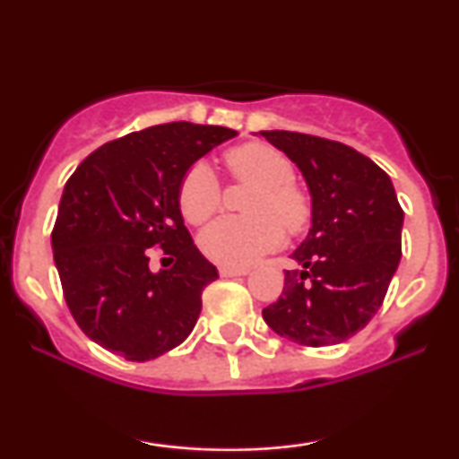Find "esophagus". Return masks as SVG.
<instances>
[{"instance_id": "obj_1", "label": "esophagus", "mask_w": 459, "mask_h": 459, "mask_svg": "<svg viewBox=\"0 0 459 459\" xmlns=\"http://www.w3.org/2000/svg\"><path fill=\"white\" fill-rule=\"evenodd\" d=\"M247 270L246 267H220V276L222 278H235V276H246Z\"/></svg>"}]
</instances>
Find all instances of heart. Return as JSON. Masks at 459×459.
I'll return each instance as SVG.
<instances>
[{"label": "heart", "instance_id": "b5f03b06", "mask_svg": "<svg viewBox=\"0 0 459 459\" xmlns=\"http://www.w3.org/2000/svg\"><path fill=\"white\" fill-rule=\"evenodd\" d=\"M226 166L239 181L255 183L247 198L246 218H222L200 233V250L207 259L226 267H247L263 255L276 250L284 230L299 233L310 220V198L293 183V166L281 151L252 142L226 155ZM222 192L209 163L187 168L178 186V207L192 224L207 222L220 209Z\"/></svg>", "mask_w": 459, "mask_h": 459}]
</instances>
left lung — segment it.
Listing matches in <instances>:
<instances>
[{
	"instance_id": "1",
	"label": "left lung",
	"mask_w": 459,
	"mask_h": 459,
	"mask_svg": "<svg viewBox=\"0 0 459 459\" xmlns=\"http://www.w3.org/2000/svg\"><path fill=\"white\" fill-rule=\"evenodd\" d=\"M298 166L310 192V230L263 319L293 343H343L382 307L402 259L403 212L391 177L351 149L296 131H261Z\"/></svg>"
}]
</instances>
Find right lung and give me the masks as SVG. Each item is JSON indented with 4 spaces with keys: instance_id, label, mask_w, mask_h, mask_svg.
I'll list each match as a JSON object with an SVG mask.
<instances>
[{
    "instance_id": "right-lung-1",
    "label": "right lung",
    "mask_w": 459,
    "mask_h": 459,
    "mask_svg": "<svg viewBox=\"0 0 459 459\" xmlns=\"http://www.w3.org/2000/svg\"><path fill=\"white\" fill-rule=\"evenodd\" d=\"M235 135L213 125H157L103 144L68 178L51 247L68 310L94 343L144 362L194 330L218 270L183 224L178 186ZM152 245L176 261L170 271L150 272Z\"/></svg>"
}]
</instances>
